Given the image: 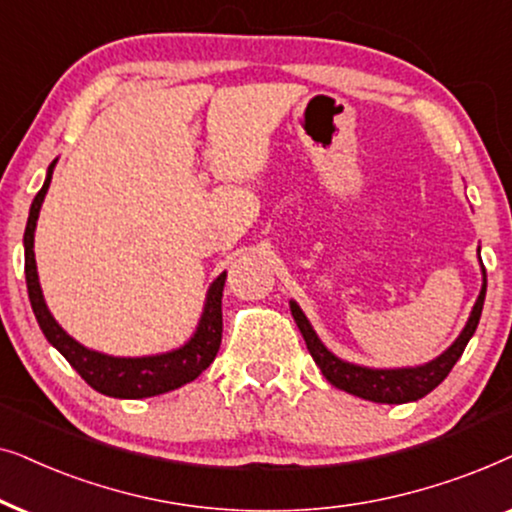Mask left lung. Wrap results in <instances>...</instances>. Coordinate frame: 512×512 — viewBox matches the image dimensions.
Masks as SVG:
<instances>
[{"label": "left lung", "instance_id": "8db88e82", "mask_svg": "<svg viewBox=\"0 0 512 512\" xmlns=\"http://www.w3.org/2000/svg\"><path fill=\"white\" fill-rule=\"evenodd\" d=\"M478 255H480V248H478ZM480 269H482L480 295L475 299L473 311H470L461 335L456 337L452 346L442 351L438 358L428 360L424 365L367 367V365L349 363V360H342L339 356H335V353L320 342L316 330H313L309 318L304 316V311L299 309L295 299H290V311L299 327V332H302L311 358L316 360V365L320 367V372H323V377L330 381L332 386L342 388V391L351 395H358V398L363 400H372V403H386V405L412 403V400L424 398V395L431 393L435 386L445 381L447 374L452 372V367L456 365V360L461 358V353L470 342V337H473L475 330H478L482 304H485V295H487V274H485V267H482V260H480Z\"/></svg>", "mask_w": 512, "mask_h": 512}]
</instances>
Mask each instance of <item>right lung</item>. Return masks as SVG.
<instances>
[{"label": "right lung", "instance_id": "right-lung-1", "mask_svg": "<svg viewBox=\"0 0 512 512\" xmlns=\"http://www.w3.org/2000/svg\"><path fill=\"white\" fill-rule=\"evenodd\" d=\"M56 163L58 159H53L49 170H46V180L42 189L34 196L23 236L27 295H30L34 318H37L39 327H42L44 337L49 339L51 346H56V349L63 353L67 363L81 374V379H84L88 386L95 388V391L102 395H109V398H152V395L175 391V388L194 381L210 363H213L217 351H220L222 290L227 271H222V274L210 283L194 335L173 351L154 353V356L124 358L109 356V353L93 351L88 349V346L79 344L77 339L67 335L58 320L51 316L49 306H46L42 285H39L37 260H34V229H37L39 210H42L44 196L49 192Z\"/></svg>", "mask_w": 512, "mask_h": 512}]
</instances>
